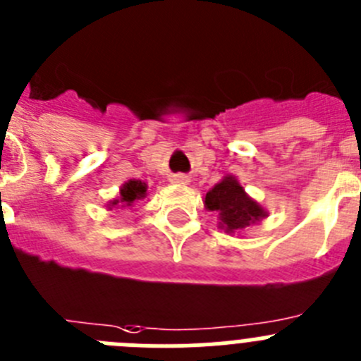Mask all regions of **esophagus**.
Here are the masks:
<instances>
[{"label":"esophagus","instance_id":"obj_1","mask_svg":"<svg viewBox=\"0 0 361 361\" xmlns=\"http://www.w3.org/2000/svg\"><path fill=\"white\" fill-rule=\"evenodd\" d=\"M170 180H171V183H173V184H186V183H190V178H188V175H184V173L171 175Z\"/></svg>","mask_w":361,"mask_h":361}]
</instances>
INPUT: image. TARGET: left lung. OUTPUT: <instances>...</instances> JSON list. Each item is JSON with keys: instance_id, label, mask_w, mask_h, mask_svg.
Returning a JSON list of instances; mask_svg holds the SVG:
<instances>
[{"instance_id": "8db88e82", "label": "left lung", "mask_w": 361, "mask_h": 361, "mask_svg": "<svg viewBox=\"0 0 361 361\" xmlns=\"http://www.w3.org/2000/svg\"><path fill=\"white\" fill-rule=\"evenodd\" d=\"M204 206L206 209L218 213V226L226 233L245 229L250 224H256L267 216V211L245 193L233 175L224 177L216 186L207 191Z\"/></svg>"}]
</instances>
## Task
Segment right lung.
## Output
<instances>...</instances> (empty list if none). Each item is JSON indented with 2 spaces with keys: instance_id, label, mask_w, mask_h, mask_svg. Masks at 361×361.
Returning <instances> with one entry per match:
<instances>
[{
  "instance_id": "add662e5",
  "label": "right lung",
  "mask_w": 361,
  "mask_h": 361,
  "mask_svg": "<svg viewBox=\"0 0 361 361\" xmlns=\"http://www.w3.org/2000/svg\"><path fill=\"white\" fill-rule=\"evenodd\" d=\"M147 197V184L141 183V180H135V178H130L128 183H125L120 190V197L112 200L109 204V207H114V206H120L121 207H128V206H134V202L141 200V198Z\"/></svg>"
}]
</instances>
